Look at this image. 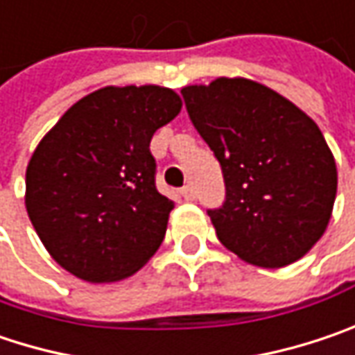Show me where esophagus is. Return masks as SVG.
Returning a JSON list of instances; mask_svg holds the SVG:
<instances>
[{"instance_id":"obj_1","label":"esophagus","mask_w":355,"mask_h":355,"mask_svg":"<svg viewBox=\"0 0 355 355\" xmlns=\"http://www.w3.org/2000/svg\"><path fill=\"white\" fill-rule=\"evenodd\" d=\"M180 195L184 200H195V187L193 184H184L182 189H180Z\"/></svg>"}]
</instances>
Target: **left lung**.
<instances>
[{"label": "left lung", "instance_id": "1", "mask_svg": "<svg viewBox=\"0 0 355 355\" xmlns=\"http://www.w3.org/2000/svg\"><path fill=\"white\" fill-rule=\"evenodd\" d=\"M180 94L225 178V202L207 211L220 243L267 269L302 259L323 235L338 191L336 160L318 124L245 78H217Z\"/></svg>", "mask_w": 355, "mask_h": 355}]
</instances>
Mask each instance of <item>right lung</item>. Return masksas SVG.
<instances>
[{"instance_id":"obj_1","label":"right lung","mask_w":355,"mask_h":355,"mask_svg":"<svg viewBox=\"0 0 355 355\" xmlns=\"http://www.w3.org/2000/svg\"><path fill=\"white\" fill-rule=\"evenodd\" d=\"M180 106L171 88L106 86L78 100L33 150L26 209L72 275L118 282L157 253L175 202L158 193L150 140Z\"/></svg>"}]
</instances>
